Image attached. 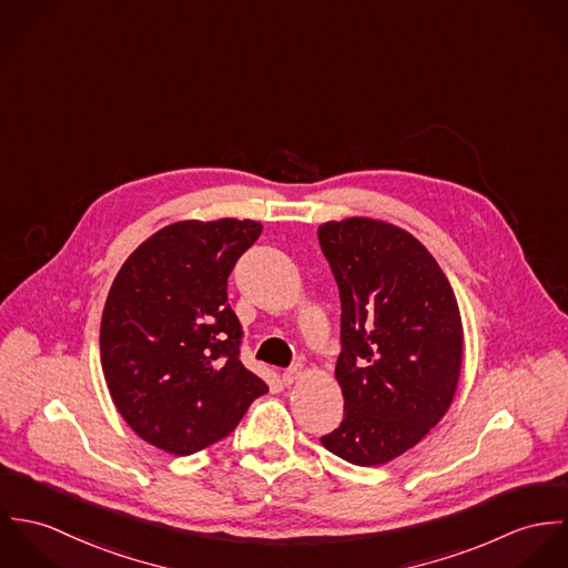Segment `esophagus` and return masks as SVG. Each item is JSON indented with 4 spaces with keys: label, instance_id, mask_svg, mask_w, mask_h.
<instances>
[{
    "label": "esophagus",
    "instance_id": "obj_1",
    "mask_svg": "<svg viewBox=\"0 0 568 568\" xmlns=\"http://www.w3.org/2000/svg\"><path fill=\"white\" fill-rule=\"evenodd\" d=\"M300 376H302V365H295L282 374V381H284V385H293Z\"/></svg>",
    "mask_w": 568,
    "mask_h": 568
}]
</instances>
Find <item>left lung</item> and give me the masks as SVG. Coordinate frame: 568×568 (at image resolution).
Returning <instances> with one entry per match:
<instances>
[{
    "instance_id": "left-lung-1",
    "label": "left lung",
    "mask_w": 568,
    "mask_h": 568,
    "mask_svg": "<svg viewBox=\"0 0 568 568\" xmlns=\"http://www.w3.org/2000/svg\"><path fill=\"white\" fill-rule=\"evenodd\" d=\"M341 297L336 381L343 422L322 444L354 466L413 448L455 398L464 327L453 286L428 248L374 219L317 230Z\"/></svg>"
}]
</instances>
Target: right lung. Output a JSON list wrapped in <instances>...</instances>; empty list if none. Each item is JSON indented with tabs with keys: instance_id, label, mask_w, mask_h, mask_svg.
<instances>
[{
	"instance_id": "add662e5",
	"label": "right lung",
	"mask_w": 568,
	"mask_h": 568,
	"mask_svg": "<svg viewBox=\"0 0 568 568\" xmlns=\"http://www.w3.org/2000/svg\"><path fill=\"white\" fill-rule=\"evenodd\" d=\"M255 221H179L140 244L109 291L100 361L109 394L149 444L185 457L227 437L268 392L241 363L227 277Z\"/></svg>"
}]
</instances>
